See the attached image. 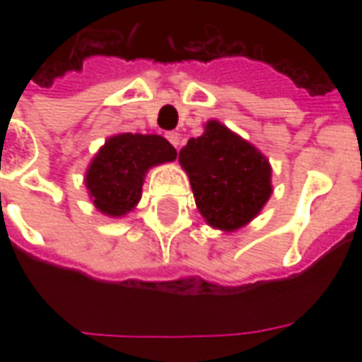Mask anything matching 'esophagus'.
<instances>
[{"mask_svg": "<svg viewBox=\"0 0 362 362\" xmlns=\"http://www.w3.org/2000/svg\"><path fill=\"white\" fill-rule=\"evenodd\" d=\"M166 139L173 143L176 149L180 147V134H176V132H170V134H166Z\"/></svg>", "mask_w": 362, "mask_h": 362, "instance_id": "1", "label": "esophagus"}]
</instances>
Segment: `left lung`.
<instances>
[{
    "label": "left lung",
    "mask_w": 362,
    "mask_h": 362,
    "mask_svg": "<svg viewBox=\"0 0 362 362\" xmlns=\"http://www.w3.org/2000/svg\"><path fill=\"white\" fill-rule=\"evenodd\" d=\"M188 173L196 205L205 221L221 230L250 223L272 196V166L254 145L219 122L189 139L178 155Z\"/></svg>",
    "instance_id": "obj_1"
}]
</instances>
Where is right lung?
Segmentation results:
<instances>
[{"mask_svg": "<svg viewBox=\"0 0 362 362\" xmlns=\"http://www.w3.org/2000/svg\"><path fill=\"white\" fill-rule=\"evenodd\" d=\"M176 158V149L160 135L119 134L93 158L85 184L98 211L126 215L141 197L143 176L153 165Z\"/></svg>", "mask_w": 362, "mask_h": 362, "instance_id": "obj_1", "label": "right lung"}]
</instances>
